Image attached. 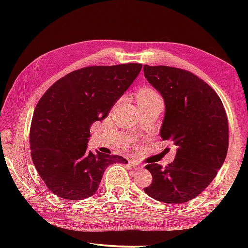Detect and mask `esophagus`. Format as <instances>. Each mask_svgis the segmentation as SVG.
I'll return each mask as SVG.
<instances>
[{"mask_svg": "<svg viewBox=\"0 0 248 248\" xmlns=\"http://www.w3.org/2000/svg\"><path fill=\"white\" fill-rule=\"evenodd\" d=\"M129 163H130V165L134 167V169H137V170H142V169H143V165L140 164V163H138L137 161H130Z\"/></svg>", "mask_w": 248, "mask_h": 248, "instance_id": "esophagus-1", "label": "esophagus"}]
</instances>
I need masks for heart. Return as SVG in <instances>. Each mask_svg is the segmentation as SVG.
Masks as SVG:
<instances>
[{"label": "heart", "mask_w": 248, "mask_h": 248, "mask_svg": "<svg viewBox=\"0 0 248 248\" xmlns=\"http://www.w3.org/2000/svg\"><path fill=\"white\" fill-rule=\"evenodd\" d=\"M161 100L156 92L151 89H143L138 93V103L141 102H157Z\"/></svg>", "instance_id": "heart-1"}]
</instances>
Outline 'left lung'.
I'll return each mask as SVG.
<instances>
[{
  "instance_id": "8db88e82",
  "label": "left lung",
  "mask_w": 248,
  "mask_h": 248,
  "mask_svg": "<svg viewBox=\"0 0 248 248\" xmlns=\"http://www.w3.org/2000/svg\"><path fill=\"white\" fill-rule=\"evenodd\" d=\"M143 72L164 99L159 134L177 148L165 169L155 163L145 166L153 179L144 191L161 202H187L209 186L223 165L229 146L225 109L216 92L186 70L145 64Z\"/></svg>"
}]
</instances>
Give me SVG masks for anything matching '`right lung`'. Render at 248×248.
I'll use <instances>...</instances> for the list:
<instances>
[{
	"instance_id": "add662e5",
	"label": "right lung",
	"mask_w": 248,
	"mask_h": 248,
	"mask_svg": "<svg viewBox=\"0 0 248 248\" xmlns=\"http://www.w3.org/2000/svg\"><path fill=\"white\" fill-rule=\"evenodd\" d=\"M142 69L140 63L87 66L53 84L37 104L31 125V158L54 195L66 200L93 196L107 167L128 163L87 149L90 127L102 121Z\"/></svg>"
}]
</instances>
